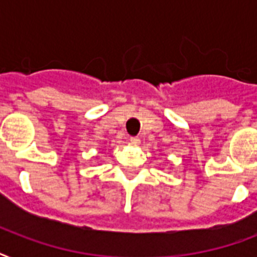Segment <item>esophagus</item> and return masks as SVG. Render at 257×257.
<instances>
[{"mask_svg": "<svg viewBox=\"0 0 257 257\" xmlns=\"http://www.w3.org/2000/svg\"><path fill=\"white\" fill-rule=\"evenodd\" d=\"M129 143L133 145H139L140 144V139H139V137H131V139H129Z\"/></svg>", "mask_w": 257, "mask_h": 257, "instance_id": "1", "label": "esophagus"}]
</instances>
